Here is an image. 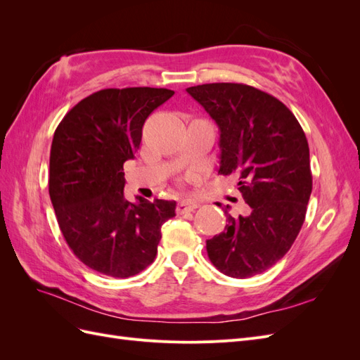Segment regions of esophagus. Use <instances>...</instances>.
Returning <instances> with one entry per match:
<instances>
[{
	"label": "esophagus",
	"mask_w": 360,
	"mask_h": 360,
	"mask_svg": "<svg viewBox=\"0 0 360 360\" xmlns=\"http://www.w3.org/2000/svg\"><path fill=\"white\" fill-rule=\"evenodd\" d=\"M198 207H200V204L197 201L183 200L177 204L176 212H177V214H183V213H188V212H193L195 209H198Z\"/></svg>",
	"instance_id": "34e87169"
}]
</instances>
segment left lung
Wrapping results in <instances>:
<instances>
[{"mask_svg": "<svg viewBox=\"0 0 360 360\" xmlns=\"http://www.w3.org/2000/svg\"><path fill=\"white\" fill-rule=\"evenodd\" d=\"M221 130V168L236 174L250 207L207 240L213 266L250 278L275 266L296 240L312 192L309 147L297 118L276 97L246 84L214 82L186 90ZM219 205V204H217Z\"/></svg>", "mask_w": 360, "mask_h": 360, "instance_id": "left-lung-1", "label": "left lung"}]
</instances>
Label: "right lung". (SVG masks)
Here are the masks:
<instances>
[{"mask_svg":"<svg viewBox=\"0 0 360 360\" xmlns=\"http://www.w3.org/2000/svg\"><path fill=\"white\" fill-rule=\"evenodd\" d=\"M167 89H105L64 115L53 134L49 197L72 252L102 275L129 278L153 263L176 201L124 198L123 165L135 158L147 117Z\"/></svg>","mask_w":360,"mask_h":360,"instance_id":"add662e5","label":"right lung"}]
</instances>
